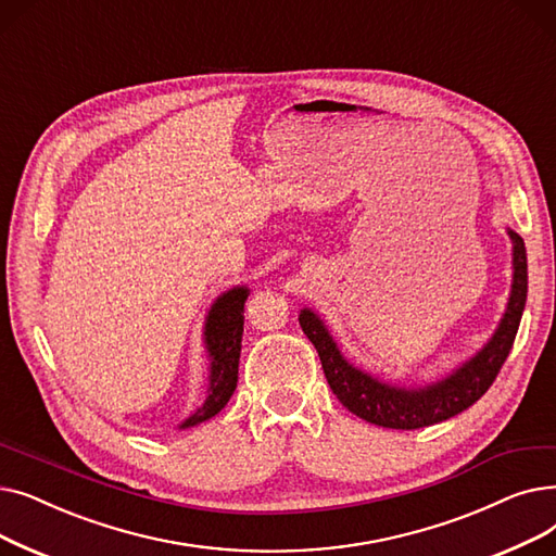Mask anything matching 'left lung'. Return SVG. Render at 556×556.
<instances>
[{"mask_svg":"<svg viewBox=\"0 0 556 556\" xmlns=\"http://www.w3.org/2000/svg\"><path fill=\"white\" fill-rule=\"evenodd\" d=\"M509 237L514 244V282L505 316H502L497 330L478 355L455 368L451 376L428 387H395L374 378L371 374L359 371L357 366L341 355L321 316L309 307L301 309L299 324L314 343L316 353H319L326 380L339 403L366 422L391 430L428 428L478 403L509 357L527 301L525 242L514 230H509Z\"/></svg>","mask_w":556,"mask_h":556,"instance_id":"8db88e82","label":"left lung"}]
</instances>
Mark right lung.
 <instances>
[{"label":"right lung","instance_id":"right-lung-1","mask_svg":"<svg viewBox=\"0 0 556 556\" xmlns=\"http://www.w3.org/2000/svg\"><path fill=\"white\" fill-rule=\"evenodd\" d=\"M249 287H232L224 292L205 316V351L210 357L207 393L201 407L180 422V430L199 426V422L219 414L237 387V368H240L242 332H244V303Z\"/></svg>","mask_w":556,"mask_h":556}]
</instances>
